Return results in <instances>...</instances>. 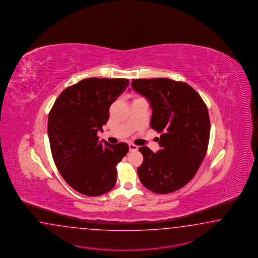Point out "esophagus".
I'll return each instance as SVG.
<instances>
[{
  "label": "esophagus",
  "instance_id": "obj_1",
  "mask_svg": "<svg viewBox=\"0 0 258 258\" xmlns=\"http://www.w3.org/2000/svg\"><path fill=\"white\" fill-rule=\"evenodd\" d=\"M128 148H130V151L131 152H135V151H137L139 149V147H138L137 145H135V144H128Z\"/></svg>",
  "mask_w": 258,
  "mask_h": 258
}]
</instances>
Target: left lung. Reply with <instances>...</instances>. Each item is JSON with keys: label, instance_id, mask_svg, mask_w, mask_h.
Masks as SVG:
<instances>
[{"label": "left lung", "instance_id": "obj_1", "mask_svg": "<svg viewBox=\"0 0 258 258\" xmlns=\"http://www.w3.org/2000/svg\"><path fill=\"white\" fill-rule=\"evenodd\" d=\"M132 87L149 101L150 126L161 133L157 153L147 146L139 149L140 180L155 194L178 190L195 177L206 155L210 119L206 103L187 83L166 78L133 80Z\"/></svg>", "mask_w": 258, "mask_h": 258}]
</instances>
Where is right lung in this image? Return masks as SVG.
Listing matches in <instances>:
<instances>
[{"label":"right lung","mask_w":258,"mask_h":258,"mask_svg":"<svg viewBox=\"0 0 258 258\" xmlns=\"http://www.w3.org/2000/svg\"><path fill=\"white\" fill-rule=\"evenodd\" d=\"M126 79L80 80L64 89L48 117L52 158L68 183L87 196H100L116 182V165L128 145L99 142L97 132L109 118V108L128 86Z\"/></svg>","instance_id":"obj_1"}]
</instances>
